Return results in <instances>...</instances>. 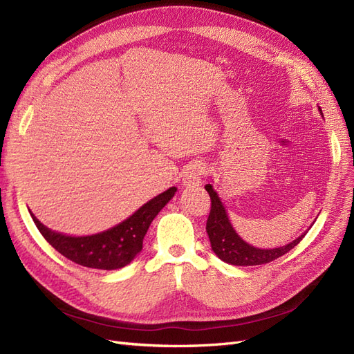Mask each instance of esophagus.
Masks as SVG:
<instances>
[{"label":"esophagus","mask_w":354,"mask_h":354,"mask_svg":"<svg viewBox=\"0 0 354 354\" xmlns=\"http://www.w3.org/2000/svg\"><path fill=\"white\" fill-rule=\"evenodd\" d=\"M205 165L201 164V162H194L190 164L183 173V183L186 186H196L198 183H201L202 177L205 176Z\"/></svg>","instance_id":"1"}]
</instances>
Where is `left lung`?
I'll use <instances>...</instances> for the list:
<instances>
[{"label":"left lung","instance_id":"1","mask_svg":"<svg viewBox=\"0 0 354 354\" xmlns=\"http://www.w3.org/2000/svg\"><path fill=\"white\" fill-rule=\"evenodd\" d=\"M205 190L208 192V195L211 198V209L207 220V233L209 236L212 251L216 252V255L223 261L233 266H260L270 263L276 259H279V257H282L288 251H291L294 246H297L306 236L307 232L303 233L301 236L297 238L295 241L289 242L288 245L279 246V248H255V246L246 243L239 234L234 232L217 192L212 189L211 185H207Z\"/></svg>","mask_w":354,"mask_h":354}]
</instances>
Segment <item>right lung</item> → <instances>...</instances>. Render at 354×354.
Returning a JSON list of instances; mask_svg holds the SVG:
<instances>
[{
  "mask_svg": "<svg viewBox=\"0 0 354 354\" xmlns=\"http://www.w3.org/2000/svg\"><path fill=\"white\" fill-rule=\"evenodd\" d=\"M176 187L151 199L118 226L91 236H66L47 229L30 214L44 239L68 260L84 267L115 270L127 266L143 248V238L158 212L174 196Z\"/></svg>",
  "mask_w": 354,
  "mask_h": 354,
  "instance_id": "right-lung-1",
  "label": "right lung"
}]
</instances>
